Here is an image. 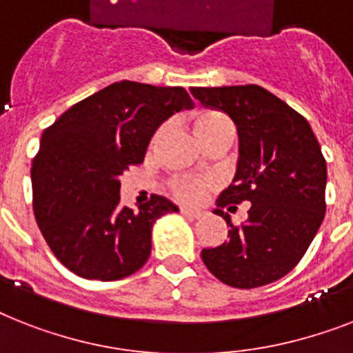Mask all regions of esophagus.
I'll return each instance as SVG.
<instances>
[{"label":"esophagus","mask_w":353,"mask_h":353,"mask_svg":"<svg viewBox=\"0 0 353 353\" xmlns=\"http://www.w3.org/2000/svg\"><path fill=\"white\" fill-rule=\"evenodd\" d=\"M181 214H185L186 217H201L203 210H197V208H188V206H181Z\"/></svg>","instance_id":"obj_1"}]
</instances>
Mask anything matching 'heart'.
Masks as SVG:
<instances>
[{
    "instance_id": "obj_1",
    "label": "heart",
    "mask_w": 353,
    "mask_h": 353,
    "mask_svg": "<svg viewBox=\"0 0 353 353\" xmlns=\"http://www.w3.org/2000/svg\"><path fill=\"white\" fill-rule=\"evenodd\" d=\"M194 128L199 137V141L206 139V137L216 136L221 132H234V125L225 116L223 112L217 110H201L197 112L194 117ZM212 183L206 179H176L172 183V192L174 196L183 199V201H199L206 196V192L210 190Z\"/></svg>"
}]
</instances>
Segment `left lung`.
Listing matches in <instances>:
<instances>
[{
    "mask_svg": "<svg viewBox=\"0 0 353 353\" xmlns=\"http://www.w3.org/2000/svg\"><path fill=\"white\" fill-rule=\"evenodd\" d=\"M205 107L230 116L239 137L234 179L219 194L228 239L203 248L206 268L225 285L257 288L281 279L305 256L325 219L326 161L305 117L259 85L192 87ZM251 203L239 227L221 210Z\"/></svg>",
    "mask_w": 353,
    "mask_h": 353,
    "instance_id": "8db88e82",
    "label": "left lung"
}]
</instances>
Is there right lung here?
Wrapping results in <instances>:
<instances>
[{
	"label": "right lung",
	"instance_id": "1",
	"mask_svg": "<svg viewBox=\"0 0 353 353\" xmlns=\"http://www.w3.org/2000/svg\"><path fill=\"white\" fill-rule=\"evenodd\" d=\"M192 105L183 87L117 81L76 103L43 132L30 170L34 214L68 270L117 281L147 263L154 223L179 208L163 196H152L137 210L123 206L121 176L141 165L159 125Z\"/></svg>",
	"mask_w": 353,
	"mask_h": 353
}]
</instances>
